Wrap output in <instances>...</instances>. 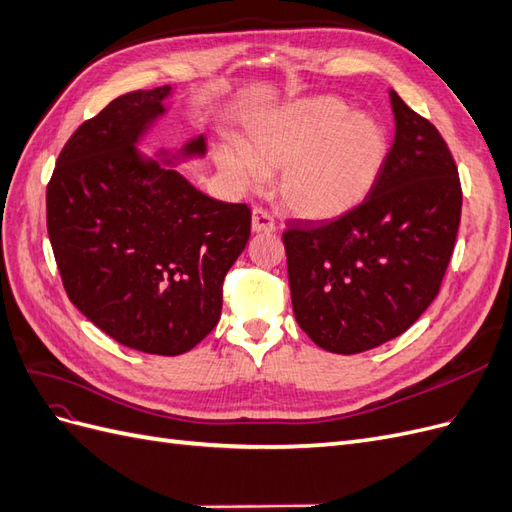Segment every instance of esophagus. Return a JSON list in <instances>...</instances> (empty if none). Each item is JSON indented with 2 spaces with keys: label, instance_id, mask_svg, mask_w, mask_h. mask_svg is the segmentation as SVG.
Here are the masks:
<instances>
[{
  "label": "esophagus",
  "instance_id": "34e87169",
  "mask_svg": "<svg viewBox=\"0 0 512 512\" xmlns=\"http://www.w3.org/2000/svg\"><path fill=\"white\" fill-rule=\"evenodd\" d=\"M252 230L254 232H273L275 230V220L269 211L262 207H256L252 211Z\"/></svg>",
  "mask_w": 512,
  "mask_h": 512
}]
</instances>
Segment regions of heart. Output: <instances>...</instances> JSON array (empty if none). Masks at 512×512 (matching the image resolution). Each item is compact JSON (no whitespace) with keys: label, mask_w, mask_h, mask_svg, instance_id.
Instances as JSON below:
<instances>
[{"label":"heart","mask_w":512,"mask_h":512,"mask_svg":"<svg viewBox=\"0 0 512 512\" xmlns=\"http://www.w3.org/2000/svg\"><path fill=\"white\" fill-rule=\"evenodd\" d=\"M389 149L378 119L350 113L337 98H312L258 117L247 126L243 147L220 145L215 162L239 190L258 188L267 173L282 168L284 207L305 220H333L374 190Z\"/></svg>","instance_id":"obj_1"}]
</instances>
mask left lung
<instances>
[{"mask_svg":"<svg viewBox=\"0 0 512 512\" xmlns=\"http://www.w3.org/2000/svg\"><path fill=\"white\" fill-rule=\"evenodd\" d=\"M395 138L378 183L333 222L282 239L294 318L335 354L408 331L438 297L461 220L455 160L431 121L389 91Z\"/></svg>","mask_w":512,"mask_h":512,"instance_id":"1","label":"left lung"}]
</instances>
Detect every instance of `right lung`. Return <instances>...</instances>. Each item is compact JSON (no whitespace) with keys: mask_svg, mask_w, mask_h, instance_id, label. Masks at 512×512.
I'll list each match as a JSON object with an SVG mask.
<instances>
[{"mask_svg":"<svg viewBox=\"0 0 512 512\" xmlns=\"http://www.w3.org/2000/svg\"><path fill=\"white\" fill-rule=\"evenodd\" d=\"M170 85L138 89L81 123L46 188V228L61 282L115 342L177 356L213 331L222 284L250 239L252 211L222 203L136 143L164 113ZM200 134L177 158H203Z\"/></svg>","mask_w":512,"mask_h":512,"instance_id":"1","label":"right lung"}]
</instances>
